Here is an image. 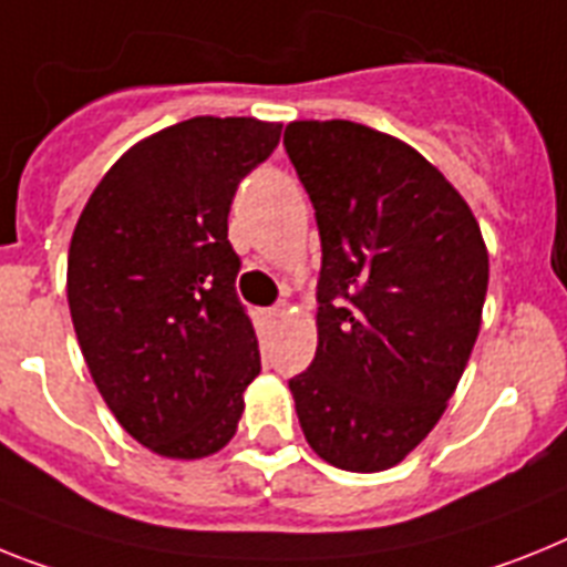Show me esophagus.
<instances>
[{
    "label": "esophagus",
    "mask_w": 567,
    "mask_h": 567,
    "mask_svg": "<svg viewBox=\"0 0 567 567\" xmlns=\"http://www.w3.org/2000/svg\"><path fill=\"white\" fill-rule=\"evenodd\" d=\"M288 313V302H276L274 308H268V320L270 322H279Z\"/></svg>",
    "instance_id": "esophagus-1"
}]
</instances>
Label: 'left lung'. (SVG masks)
Wrapping results in <instances>:
<instances>
[{
	"label": "left lung",
	"mask_w": 567,
	"mask_h": 567,
	"mask_svg": "<svg viewBox=\"0 0 567 567\" xmlns=\"http://www.w3.org/2000/svg\"><path fill=\"white\" fill-rule=\"evenodd\" d=\"M285 152L313 204L317 354L288 380L320 458L378 473L444 415L482 328L487 247L467 202L398 137L293 121Z\"/></svg>",
	"instance_id": "1"
}]
</instances>
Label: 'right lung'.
<instances>
[{
    "label": "right lung",
    "instance_id": "right-lung-1",
    "mask_svg": "<svg viewBox=\"0 0 567 567\" xmlns=\"http://www.w3.org/2000/svg\"><path fill=\"white\" fill-rule=\"evenodd\" d=\"M279 135L256 117L175 123L103 175L71 236L85 365L123 430L166 458L218 453L261 369L227 216Z\"/></svg>",
    "mask_w": 567,
    "mask_h": 567
}]
</instances>
